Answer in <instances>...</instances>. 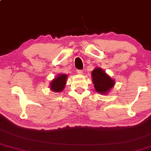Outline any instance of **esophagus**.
<instances>
[{"instance_id":"obj_1","label":"esophagus","mask_w":151,"mask_h":151,"mask_svg":"<svg viewBox=\"0 0 151 151\" xmlns=\"http://www.w3.org/2000/svg\"><path fill=\"white\" fill-rule=\"evenodd\" d=\"M76 73H77L78 74H79V75H81V74H83V71L82 70H76Z\"/></svg>"}]
</instances>
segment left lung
Listing matches in <instances>:
<instances>
[{
    "mask_svg": "<svg viewBox=\"0 0 151 151\" xmlns=\"http://www.w3.org/2000/svg\"><path fill=\"white\" fill-rule=\"evenodd\" d=\"M92 80L96 91L101 94H105L114 86V81L101 68H96L92 71Z\"/></svg>",
    "mask_w": 151,
    "mask_h": 151,
    "instance_id": "obj_1",
    "label": "left lung"
}]
</instances>
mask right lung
Wrapping results in <instances>:
<instances>
[{
  "label": "right lung",
  "instance_id": "right-lung-1",
  "mask_svg": "<svg viewBox=\"0 0 151 151\" xmlns=\"http://www.w3.org/2000/svg\"><path fill=\"white\" fill-rule=\"evenodd\" d=\"M67 75L61 74L54 79L51 83V89L55 92H60L63 91L66 83Z\"/></svg>",
  "mask_w": 151,
  "mask_h": 151
}]
</instances>
